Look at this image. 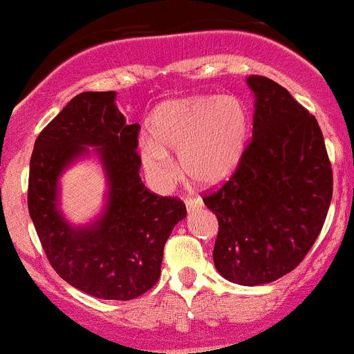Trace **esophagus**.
I'll use <instances>...</instances> for the list:
<instances>
[{
  "label": "esophagus",
  "mask_w": 354,
  "mask_h": 354,
  "mask_svg": "<svg viewBox=\"0 0 354 354\" xmlns=\"http://www.w3.org/2000/svg\"><path fill=\"white\" fill-rule=\"evenodd\" d=\"M185 207H187V211L199 209V207H203V201L199 198H187L185 199Z\"/></svg>",
  "instance_id": "obj_1"
}]
</instances>
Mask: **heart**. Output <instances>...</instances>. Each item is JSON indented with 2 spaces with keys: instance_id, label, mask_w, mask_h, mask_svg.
<instances>
[{
  "instance_id": "b5f03b06",
  "label": "heart",
  "mask_w": 354,
  "mask_h": 354,
  "mask_svg": "<svg viewBox=\"0 0 354 354\" xmlns=\"http://www.w3.org/2000/svg\"><path fill=\"white\" fill-rule=\"evenodd\" d=\"M151 140L140 143V163L148 180L167 191L177 178L172 156L184 176L201 187L228 180L249 141V114L233 95H192L158 105L150 119Z\"/></svg>"
}]
</instances>
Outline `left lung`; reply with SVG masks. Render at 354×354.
<instances>
[{
  "mask_svg": "<svg viewBox=\"0 0 354 354\" xmlns=\"http://www.w3.org/2000/svg\"><path fill=\"white\" fill-rule=\"evenodd\" d=\"M252 141L239 169L203 201L216 214L213 261L228 281L257 286L293 271L319 236L333 169L319 122L286 88L249 76Z\"/></svg>",
  "mask_w": 354,
  "mask_h": 354,
  "instance_id": "obj_1",
  "label": "left lung"
}]
</instances>
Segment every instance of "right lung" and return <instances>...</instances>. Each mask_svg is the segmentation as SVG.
<instances>
[{"label": "right lung", "mask_w": 354, "mask_h": 354, "mask_svg": "<svg viewBox=\"0 0 354 354\" xmlns=\"http://www.w3.org/2000/svg\"><path fill=\"white\" fill-rule=\"evenodd\" d=\"M140 124H127L115 92H83L35 140L28 213L57 274L102 300H133L160 278L163 247L184 220L185 204L145 187L138 155ZM95 154L108 194L92 224L71 225L59 209V178L76 159Z\"/></svg>", "instance_id": "right-lung-1"}]
</instances>
